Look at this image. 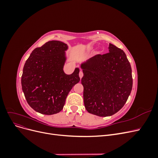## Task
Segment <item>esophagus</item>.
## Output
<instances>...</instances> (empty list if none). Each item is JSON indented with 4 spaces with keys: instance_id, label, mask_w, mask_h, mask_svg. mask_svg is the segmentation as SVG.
Segmentation results:
<instances>
[{
    "instance_id": "1",
    "label": "esophagus",
    "mask_w": 158,
    "mask_h": 158,
    "mask_svg": "<svg viewBox=\"0 0 158 158\" xmlns=\"http://www.w3.org/2000/svg\"><path fill=\"white\" fill-rule=\"evenodd\" d=\"M83 75H84V74H83V72H82V70H80V73H79V76H80V79L83 77Z\"/></svg>"
}]
</instances>
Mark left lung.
I'll list each match as a JSON object with an SVG mask.
<instances>
[{"label":"left lung","instance_id":"left-lung-1","mask_svg":"<svg viewBox=\"0 0 158 158\" xmlns=\"http://www.w3.org/2000/svg\"><path fill=\"white\" fill-rule=\"evenodd\" d=\"M84 103L88 113L111 116L125 104L132 88L131 64L123 50L111 44L109 52L96 55L80 65Z\"/></svg>","mask_w":158,"mask_h":158}]
</instances>
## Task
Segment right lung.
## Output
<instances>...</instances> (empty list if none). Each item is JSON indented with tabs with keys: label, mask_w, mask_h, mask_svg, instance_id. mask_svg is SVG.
Here are the masks:
<instances>
[{
	"label": "right lung",
	"mask_w": 158,
	"mask_h": 158,
	"mask_svg": "<svg viewBox=\"0 0 158 158\" xmlns=\"http://www.w3.org/2000/svg\"><path fill=\"white\" fill-rule=\"evenodd\" d=\"M67 49L63 42L49 41L35 48L26 61L22 88L27 103L38 113H59L70 91L80 82L78 68L69 75L63 70Z\"/></svg>",
	"instance_id": "add662e5"
}]
</instances>
